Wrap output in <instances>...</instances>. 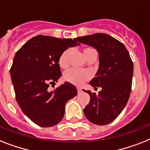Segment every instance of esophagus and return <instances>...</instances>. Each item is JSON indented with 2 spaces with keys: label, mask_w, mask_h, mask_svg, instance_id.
<instances>
[{
  "label": "esophagus",
  "mask_w": 150,
  "mask_h": 150,
  "mask_svg": "<svg viewBox=\"0 0 150 150\" xmlns=\"http://www.w3.org/2000/svg\"><path fill=\"white\" fill-rule=\"evenodd\" d=\"M77 90H78V93H79L82 92V89H80V88H77Z\"/></svg>",
  "instance_id": "1"
}]
</instances>
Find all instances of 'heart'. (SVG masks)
Returning a JSON list of instances; mask_svg holds the SVG:
<instances>
[{
	"mask_svg": "<svg viewBox=\"0 0 150 150\" xmlns=\"http://www.w3.org/2000/svg\"><path fill=\"white\" fill-rule=\"evenodd\" d=\"M96 50L93 48L87 47L83 50V54L87 59L89 55ZM70 54V50H66L61 54L58 59L59 66L61 68H66L68 66V57ZM64 78L65 81L75 86H82L85 82L91 78V73L86 70H78L75 68H71L64 73Z\"/></svg>",
	"mask_w": 150,
	"mask_h": 150,
	"instance_id": "obj_1",
	"label": "heart"
}]
</instances>
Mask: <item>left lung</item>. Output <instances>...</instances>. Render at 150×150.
I'll list each match as a JSON object with an SVG mask.
<instances>
[{"label":"left lung","mask_w":150,"mask_h":150,"mask_svg":"<svg viewBox=\"0 0 150 150\" xmlns=\"http://www.w3.org/2000/svg\"><path fill=\"white\" fill-rule=\"evenodd\" d=\"M76 40L96 48L100 65L96 77L89 84L102 90L98 95L89 91L90 101L85 107V116L98 125L110 123L121 114L128 103L132 90L133 63L123 43L105 33L78 37ZM80 44V43H79Z\"/></svg>","instance_id":"8db88e82"}]
</instances>
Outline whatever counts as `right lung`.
Segmentation results:
<instances>
[{"label":"right lung","instance_id":"add662e5","mask_svg":"<svg viewBox=\"0 0 150 150\" xmlns=\"http://www.w3.org/2000/svg\"><path fill=\"white\" fill-rule=\"evenodd\" d=\"M76 41L39 35L15 54L10 70L15 98L22 112L40 127L59 123L64 115L66 103L77 94L75 86L69 82L53 91L49 89L61 76V54L75 47Z\"/></svg>","mask_w":150,"mask_h":150}]
</instances>
